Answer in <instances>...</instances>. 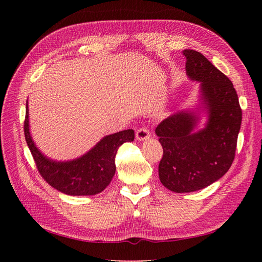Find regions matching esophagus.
Returning a JSON list of instances; mask_svg holds the SVG:
<instances>
[{
	"label": "esophagus",
	"mask_w": 262,
	"mask_h": 262,
	"mask_svg": "<svg viewBox=\"0 0 262 262\" xmlns=\"http://www.w3.org/2000/svg\"><path fill=\"white\" fill-rule=\"evenodd\" d=\"M136 137L139 141H145V140L149 139L150 133L146 128H140L136 133Z\"/></svg>",
	"instance_id": "1"
}]
</instances>
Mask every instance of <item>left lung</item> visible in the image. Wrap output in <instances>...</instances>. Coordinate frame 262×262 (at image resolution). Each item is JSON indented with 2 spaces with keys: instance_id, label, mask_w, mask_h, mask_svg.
I'll list each match as a JSON object with an SVG mask.
<instances>
[{
  "instance_id": "obj_1",
  "label": "left lung",
  "mask_w": 262,
  "mask_h": 262,
  "mask_svg": "<svg viewBox=\"0 0 262 262\" xmlns=\"http://www.w3.org/2000/svg\"><path fill=\"white\" fill-rule=\"evenodd\" d=\"M186 73L200 83V105L180 110L155 130L164 154L158 165L162 184L170 191L192 192L212 185L231 167L242 124L238 96L229 78L200 52L186 49ZM200 113L208 120L195 130Z\"/></svg>"
}]
</instances>
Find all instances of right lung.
Listing matches in <instances>:
<instances>
[{"label":"right lung","mask_w":262,"mask_h":262,"mask_svg":"<svg viewBox=\"0 0 262 262\" xmlns=\"http://www.w3.org/2000/svg\"><path fill=\"white\" fill-rule=\"evenodd\" d=\"M24 132L38 171L54 189L69 195H94L101 192L112 181L115 172V156L124 142L134 140L132 129L123 130L102 138L84 155L72 161H53L36 146L29 131L28 101Z\"/></svg>","instance_id":"right-lung-1"}]
</instances>
